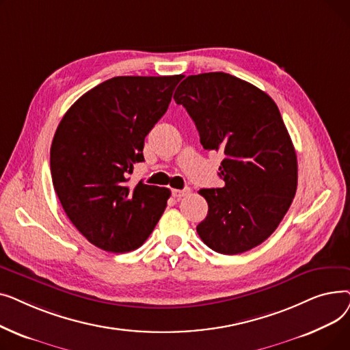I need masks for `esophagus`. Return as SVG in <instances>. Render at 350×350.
<instances>
[{"label": "esophagus", "instance_id": "1", "mask_svg": "<svg viewBox=\"0 0 350 350\" xmlns=\"http://www.w3.org/2000/svg\"><path fill=\"white\" fill-rule=\"evenodd\" d=\"M189 193H190V190H189V189H186V190H173V196H174L176 198L185 197V196H187Z\"/></svg>", "mask_w": 350, "mask_h": 350}]
</instances>
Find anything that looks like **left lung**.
<instances>
[{
    "label": "left lung",
    "instance_id": "8db88e82",
    "mask_svg": "<svg viewBox=\"0 0 350 350\" xmlns=\"http://www.w3.org/2000/svg\"><path fill=\"white\" fill-rule=\"evenodd\" d=\"M206 150L221 152V189H201L208 214L197 226L203 243L234 255L264 243L286 214L298 185V161L275 102L224 72L190 75L174 92Z\"/></svg>",
    "mask_w": 350,
    "mask_h": 350
}]
</instances>
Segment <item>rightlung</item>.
<instances>
[{
    "mask_svg": "<svg viewBox=\"0 0 350 350\" xmlns=\"http://www.w3.org/2000/svg\"><path fill=\"white\" fill-rule=\"evenodd\" d=\"M183 75L116 77L90 89L62 118L51 146L61 204L86 240L109 252L139 248L160 219L170 190L129 183L143 146Z\"/></svg>",
    "mask_w": 350,
    "mask_h": 350,
    "instance_id": "1",
    "label": "right lung"
}]
</instances>
